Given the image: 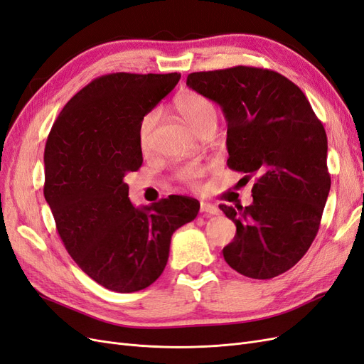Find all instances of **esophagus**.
<instances>
[{
    "instance_id": "esophagus-1",
    "label": "esophagus",
    "mask_w": 364,
    "mask_h": 364,
    "mask_svg": "<svg viewBox=\"0 0 364 364\" xmlns=\"http://www.w3.org/2000/svg\"><path fill=\"white\" fill-rule=\"evenodd\" d=\"M200 213L208 215H217L220 213V209L213 203H200Z\"/></svg>"
}]
</instances>
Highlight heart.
<instances>
[{"instance_id":"heart-1","label":"heart","mask_w":364,"mask_h":364,"mask_svg":"<svg viewBox=\"0 0 364 364\" xmlns=\"http://www.w3.org/2000/svg\"><path fill=\"white\" fill-rule=\"evenodd\" d=\"M173 107L197 135H200L202 132L208 129L217 127V119H218L217 107L211 98L206 97L205 94L191 91V90L182 91L176 95ZM158 121H159V112L156 109L149 111L139 119L138 144L141 150L150 149L153 134H155V129L158 126ZM203 174H205V168L199 167V165H185V167L179 168L178 171L179 179L190 185L199 182V179Z\"/></svg>"}]
</instances>
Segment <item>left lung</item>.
Listing matches in <instances>:
<instances>
[{
	"mask_svg": "<svg viewBox=\"0 0 364 364\" xmlns=\"http://www.w3.org/2000/svg\"><path fill=\"white\" fill-rule=\"evenodd\" d=\"M191 90L223 109L228 167L257 176L249 206L220 205L237 226L226 262L253 279L290 270L314 241L331 188L322 121L299 86L255 67L191 73Z\"/></svg>",
	"mask_w": 364,
	"mask_h": 364,
	"instance_id": "left-lung-1",
	"label": "left lung"
}]
</instances>
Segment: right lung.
Listing matches in <instances>:
<instances>
[{
    "instance_id": "add662e5",
    "label": "right lung",
    "mask_w": 364,
    "mask_h": 364,
    "mask_svg": "<svg viewBox=\"0 0 364 364\" xmlns=\"http://www.w3.org/2000/svg\"><path fill=\"white\" fill-rule=\"evenodd\" d=\"M179 73L97 77L65 105L47 138L43 196L65 249L87 277L118 293L155 282L171 235L200 203L168 196L144 208L129 200L124 176L142 165L139 119L170 94Z\"/></svg>"
}]
</instances>
